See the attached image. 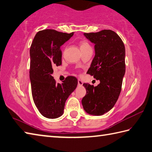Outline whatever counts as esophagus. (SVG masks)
I'll use <instances>...</instances> for the list:
<instances>
[{
    "mask_svg": "<svg viewBox=\"0 0 152 152\" xmlns=\"http://www.w3.org/2000/svg\"><path fill=\"white\" fill-rule=\"evenodd\" d=\"M78 84L79 86H82L83 85V82L80 80H78Z\"/></svg>",
    "mask_w": 152,
    "mask_h": 152,
    "instance_id": "esophagus-1",
    "label": "esophagus"
}]
</instances>
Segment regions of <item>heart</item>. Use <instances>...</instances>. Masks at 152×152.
I'll return each mask as SVG.
<instances>
[{
    "label": "heart",
    "mask_w": 152,
    "mask_h": 152,
    "mask_svg": "<svg viewBox=\"0 0 152 152\" xmlns=\"http://www.w3.org/2000/svg\"><path fill=\"white\" fill-rule=\"evenodd\" d=\"M80 49H81V51H82V50H84L86 49L91 48V46L86 41H82L80 43Z\"/></svg>",
    "instance_id": "b5f03b06"
}]
</instances>
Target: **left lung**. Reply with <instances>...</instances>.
Returning a JSON list of instances; mask_svg holds the SVG:
<instances>
[{
    "label": "left lung",
    "mask_w": 152,
    "mask_h": 152,
    "mask_svg": "<svg viewBox=\"0 0 152 152\" xmlns=\"http://www.w3.org/2000/svg\"><path fill=\"white\" fill-rule=\"evenodd\" d=\"M84 35L95 44V56L87 74L100 83L95 87L83 84L86 94L82 103L88 114L99 116L113 107L120 95L125 74V47L121 37L110 29Z\"/></svg>",
    "instance_id": "1"
}]
</instances>
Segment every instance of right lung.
I'll return each instance as SVG.
<instances>
[{
  "label": "right lung",
  "mask_w": 152,
  "mask_h": 152,
  "mask_svg": "<svg viewBox=\"0 0 152 152\" xmlns=\"http://www.w3.org/2000/svg\"><path fill=\"white\" fill-rule=\"evenodd\" d=\"M74 35L55 29L38 31L29 50L31 93L34 102L43 117L56 118L63 114L65 102L76 88L78 80L68 76L61 84L53 78V68L62 64L61 46Z\"/></svg>",
  "instance_id": "add662e5"
}]
</instances>
